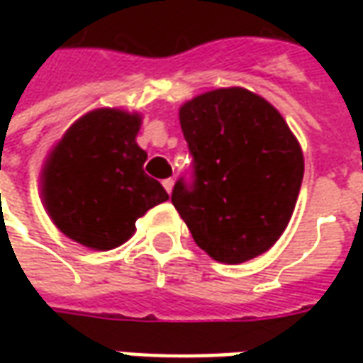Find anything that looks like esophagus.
Instances as JSON below:
<instances>
[{
    "label": "esophagus",
    "mask_w": 363,
    "mask_h": 363,
    "mask_svg": "<svg viewBox=\"0 0 363 363\" xmlns=\"http://www.w3.org/2000/svg\"><path fill=\"white\" fill-rule=\"evenodd\" d=\"M173 184H174L173 179H165V181H163V189H165L167 192L171 194V190H173Z\"/></svg>",
    "instance_id": "obj_1"
}]
</instances>
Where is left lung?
Masks as SVG:
<instances>
[{"instance_id":"1","label":"left lung","mask_w":363,"mask_h":363,"mask_svg":"<svg viewBox=\"0 0 363 363\" xmlns=\"http://www.w3.org/2000/svg\"><path fill=\"white\" fill-rule=\"evenodd\" d=\"M192 155L171 202L212 259L239 264L284 233L303 181V155L280 112L251 91L216 89L181 108Z\"/></svg>"}]
</instances>
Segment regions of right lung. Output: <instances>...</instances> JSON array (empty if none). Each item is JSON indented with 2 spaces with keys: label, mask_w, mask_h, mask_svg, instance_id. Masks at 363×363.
Listing matches in <instances>:
<instances>
[{
  "label": "right lung",
  "mask_w": 363,
  "mask_h": 363,
  "mask_svg": "<svg viewBox=\"0 0 363 363\" xmlns=\"http://www.w3.org/2000/svg\"><path fill=\"white\" fill-rule=\"evenodd\" d=\"M140 116L112 108L85 114L54 147L43 173L46 210L58 229L96 251L132 237L135 220L169 194L143 171Z\"/></svg>",
  "instance_id": "add662e5"
}]
</instances>
